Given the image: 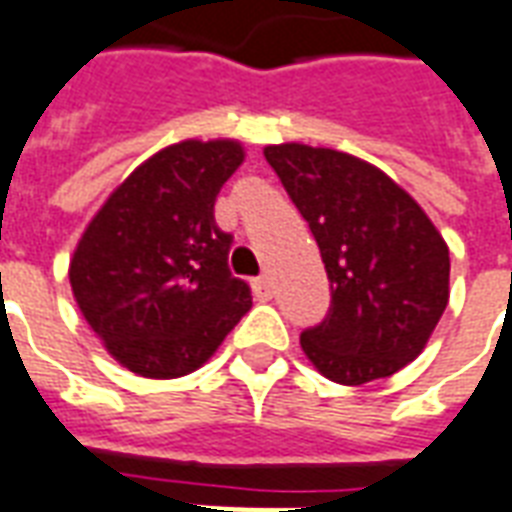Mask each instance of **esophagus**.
<instances>
[{
    "label": "esophagus",
    "instance_id": "esophagus-1",
    "mask_svg": "<svg viewBox=\"0 0 512 512\" xmlns=\"http://www.w3.org/2000/svg\"><path fill=\"white\" fill-rule=\"evenodd\" d=\"M252 290H255L257 301H268V298H271V293H274V290H271V279H268V276H257L255 282H252Z\"/></svg>",
    "mask_w": 512,
    "mask_h": 512
}]
</instances>
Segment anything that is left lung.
<instances>
[{
    "mask_svg": "<svg viewBox=\"0 0 512 512\" xmlns=\"http://www.w3.org/2000/svg\"><path fill=\"white\" fill-rule=\"evenodd\" d=\"M309 222L331 279V312L301 333L339 385L391 377L429 344L450 298V255L410 192L352 154L306 143L263 149Z\"/></svg>",
    "mask_w": 512,
    "mask_h": 512,
    "instance_id": "obj_1",
    "label": "left lung"
}]
</instances>
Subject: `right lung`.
I'll use <instances>...</instances> for the list:
<instances>
[{"instance_id":"obj_1","label":"right lung","mask_w":512,"mask_h":512,"mask_svg":"<svg viewBox=\"0 0 512 512\" xmlns=\"http://www.w3.org/2000/svg\"><path fill=\"white\" fill-rule=\"evenodd\" d=\"M241 162L230 138L165 146L83 230L70 257L75 304L124 369L151 380L195 372L249 312V285L227 268L233 236L214 222Z\"/></svg>"}]
</instances>
